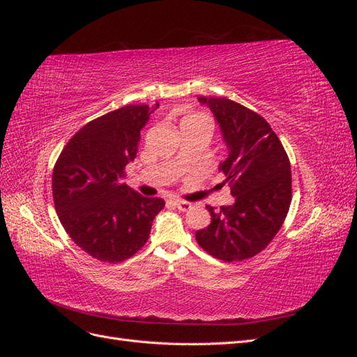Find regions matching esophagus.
<instances>
[{
    "instance_id": "1",
    "label": "esophagus",
    "mask_w": 357,
    "mask_h": 357,
    "mask_svg": "<svg viewBox=\"0 0 357 357\" xmlns=\"http://www.w3.org/2000/svg\"><path fill=\"white\" fill-rule=\"evenodd\" d=\"M172 202H174V205H176V207H177L180 211H188V210H190V208H192V204H190V202H188V201L174 199Z\"/></svg>"
}]
</instances>
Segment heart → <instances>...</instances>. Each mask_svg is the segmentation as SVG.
Here are the masks:
<instances>
[{
    "mask_svg": "<svg viewBox=\"0 0 357 357\" xmlns=\"http://www.w3.org/2000/svg\"><path fill=\"white\" fill-rule=\"evenodd\" d=\"M190 119H192V117H190Z\"/></svg>",
    "mask_w": 357,
    "mask_h": 357,
    "instance_id": "heart-1",
    "label": "heart"
}]
</instances>
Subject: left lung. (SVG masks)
<instances>
[{"instance_id": "obj_1", "label": "left lung", "mask_w": 357, "mask_h": 357, "mask_svg": "<svg viewBox=\"0 0 357 357\" xmlns=\"http://www.w3.org/2000/svg\"><path fill=\"white\" fill-rule=\"evenodd\" d=\"M218 122L228 156L219 164L235 202L214 210L211 223L195 234L198 244L225 262L243 261L271 243L291 199L290 162L262 116L228 98L198 96Z\"/></svg>"}]
</instances>
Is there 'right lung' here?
<instances>
[{
    "instance_id": "add662e5",
    "label": "right lung",
    "mask_w": 357,
    "mask_h": 357,
    "mask_svg": "<svg viewBox=\"0 0 357 357\" xmlns=\"http://www.w3.org/2000/svg\"><path fill=\"white\" fill-rule=\"evenodd\" d=\"M158 107L126 105L95 119L75 132L53 169V201L63 229L98 261L113 264L135 255L165 205L123 183L139 132Z\"/></svg>"
}]
</instances>
